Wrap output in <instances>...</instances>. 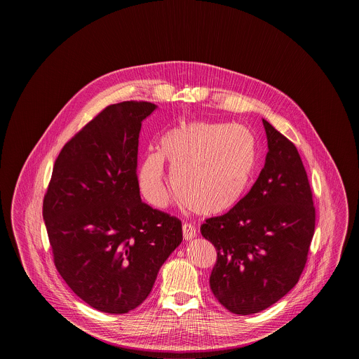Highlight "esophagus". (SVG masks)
I'll return each mask as SVG.
<instances>
[{"mask_svg":"<svg viewBox=\"0 0 359 359\" xmlns=\"http://www.w3.org/2000/svg\"><path fill=\"white\" fill-rule=\"evenodd\" d=\"M195 236H196L195 226L191 224V223H184L183 224V237H184V239L188 241V239L195 238Z\"/></svg>","mask_w":359,"mask_h":359,"instance_id":"esophagus-1","label":"esophagus"}]
</instances>
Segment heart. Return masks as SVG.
I'll use <instances>...</instances> for the list:
<instances>
[{
  "label": "heart",
  "mask_w": 359,
  "mask_h": 359,
  "mask_svg": "<svg viewBox=\"0 0 359 359\" xmlns=\"http://www.w3.org/2000/svg\"><path fill=\"white\" fill-rule=\"evenodd\" d=\"M188 207L203 215L234 208L252 186L258 165V142L242 125L188 122L168 130L160 152L147 154L138 171L142 195L156 207L168 202V175Z\"/></svg>",
  "instance_id": "obj_1"
}]
</instances>
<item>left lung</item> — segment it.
Segmentation results:
<instances>
[{"mask_svg":"<svg viewBox=\"0 0 359 359\" xmlns=\"http://www.w3.org/2000/svg\"><path fill=\"white\" fill-rule=\"evenodd\" d=\"M268 154L238 205L205 219L201 233L217 249L210 288L237 315L257 313L299 281L315 231L307 172L293 142L262 120Z\"/></svg>","mask_w":359,"mask_h":359,"instance_id":"left-lung-1","label":"left lung"}]
</instances>
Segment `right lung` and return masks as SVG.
Instances as JSON below:
<instances>
[{"label":"right lung","mask_w":359,"mask_h":359,"mask_svg":"<svg viewBox=\"0 0 359 359\" xmlns=\"http://www.w3.org/2000/svg\"><path fill=\"white\" fill-rule=\"evenodd\" d=\"M156 107L137 101L104 107L60 151L43 201L57 272L106 313L138 307L183 239L176 217L140 196L138 137Z\"/></svg>","instance_id":"add662e5"}]
</instances>
